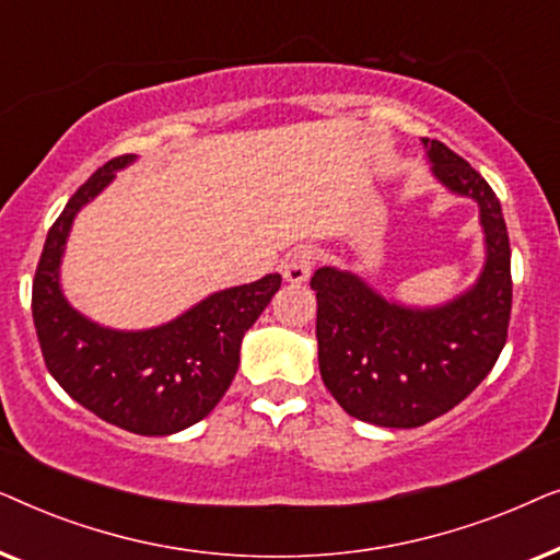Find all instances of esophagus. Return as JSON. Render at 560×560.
Returning a JSON list of instances; mask_svg holds the SVG:
<instances>
[{"instance_id": "esophagus-1", "label": "esophagus", "mask_w": 560, "mask_h": 560, "mask_svg": "<svg viewBox=\"0 0 560 560\" xmlns=\"http://www.w3.org/2000/svg\"><path fill=\"white\" fill-rule=\"evenodd\" d=\"M313 265H316V249L305 244V247L290 252L285 265H282V275H285V280L293 282V285H301V282L311 278Z\"/></svg>"}]
</instances>
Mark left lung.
<instances>
[{
	"label": "left lung",
	"mask_w": 560,
	"mask_h": 560,
	"mask_svg": "<svg viewBox=\"0 0 560 560\" xmlns=\"http://www.w3.org/2000/svg\"><path fill=\"white\" fill-rule=\"evenodd\" d=\"M433 178L479 206L485 265L477 282L441 305H405L357 272L326 265L316 290L318 366L349 416L382 428H418L456 408L492 372L512 308L510 240L489 183L439 140H425Z\"/></svg>",
	"instance_id": "obj_1"
}]
</instances>
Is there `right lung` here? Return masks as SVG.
Here are the masks:
<instances>
[{
	"label": "right lung",
	"mask_w": 560,
	"mask_h": 560,
	"mask_svg": "<svg viewBox=\"0 0 560 560\" xmlns=\"http://www.w3.org/2000/svg\"><path fill=\"white\" fill-rule=\"evenodd\" d=\"M137 155L98 167L50 226L33 282V320L52 380L106 423L137 435L186 431L217 408L232 385L244 334L280 290L278 272L224 288L152 328H109L75 311L60 285L68 234Z\"/></svg>",
	"instance_id": "1"
}]
</instances>
